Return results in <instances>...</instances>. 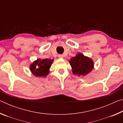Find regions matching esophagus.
Returning <instances> with one entry per match:
<instances>
[{
  "instance_id": "34e87169",
  "label": "esophagus",
  "mask_w": 123,
  "mask_h": 123,
  "mask_svg": "<svg viewBox=\"0 0 123 123\" xmlns=\"http://www.w3.org/2000/svg\"><path fill=\"white\" fill-rule=\"evenodd\" d=\"M58 57H59V58H63V55H58Z\"/></svg>"
}]
</instances>
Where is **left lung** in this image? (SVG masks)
<instances>
[{
	"mask_svg": "<svg viewBox=\"0 0 123 123\" xmlns=\"http://www.w3.org/2000/svg\"><path fill=\"white\" fill-rule=\"evenodd\" d=\"M69 63L72 67L73 73L79 76H84L89 73L94 68V64L91 58L80 53L71 58Z\"/></svg>",
	"mask_w": 123,
	"mask_h": 123,
	"instance_id": "1",
	"label": "left lung"
}]
</instances>
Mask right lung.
<instances>
[{
	"instance_id": "right-lung-1",
	"label": "right lung",
	"mask_w": 123,
	"mask_h": 123,
	"mask_svg": "<svg viewBox=\"0 0 123 123\" xmlns=\"http://www.w3.org/2000/svg\"><path fill=\"white\" fill-rule=\"evenodd\" d=\"M53 61V59H37L30 64V71L36 77H45L49 73L50 68Z\"/></svg>"
}]
</instances>
